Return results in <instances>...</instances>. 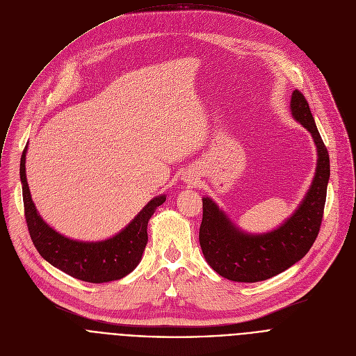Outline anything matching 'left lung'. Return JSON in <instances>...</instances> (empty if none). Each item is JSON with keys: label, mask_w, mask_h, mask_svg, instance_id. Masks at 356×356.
Wrapping results in <instances>:
<instances>
[{"label": "left lung", "mask_w": 356, "mask_h": 356, "mask_svg": "<svg viewBox=\"0 0 356 356\" xmlns=\"http://www.w3.org/2000/svg\"><path fill=\"white\" fill-rule=\"evenodd\" d=\"M290 108L313 135L318 152L313 184L298 210L277 229L249 235L236 229L211 198H202L200 246L210 266L225 279L243 283L270 279L304 258L318 236L330 179L328 150L301 91H293Z\"/></svg>", "instance_id": "left-lung-1"}]
</instances>
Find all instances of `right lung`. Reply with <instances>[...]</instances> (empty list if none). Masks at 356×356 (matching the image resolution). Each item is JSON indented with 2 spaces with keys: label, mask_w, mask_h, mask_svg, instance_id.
<instances>
[{
  "label": "right lung",
  "mask_w": 356,
  "mask_h": 356,
  "mask_svg": "<svg viewBox=\"0 0 356 356\" xmlns=\"http://www.w3.org/2000/svg\"><path fill=\"white\" fill-rule=\"evenodd\" d=\"M26 146L21 156V183L24 211L31 239L39 255L50 265L88 283L118 280L131 273L139 264L147 242V221L166 197L150 200L134 221L118 235L103 242H79L50 228L38 214L31 198L25 175Z\"/></svg>",
  "instance_id": "obj_1"
}]
</instances>
